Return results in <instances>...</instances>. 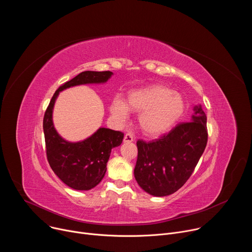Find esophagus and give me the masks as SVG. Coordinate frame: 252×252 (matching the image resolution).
<instances>
[{"mask_svg": "<svg viewBox=\"0 0 252 252\" xmlns=\"http://www.w3.org/2000/svg\"><path fill=\"white\" fill-rule=\"evenodd\" d=\"M133 141V136L130 133H126L125 137H124V142H131Z\"/></svg>", "mask_w": 252, "mask_h": 252, "instance_id": "1", "label": "esophagus"}]
</instances>
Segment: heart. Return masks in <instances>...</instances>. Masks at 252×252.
<instances>
[{"mask_svg": "<svg viewBox=\"0 0 252 252\" xmlns=\"http://www.w3.org/2000/svg\"><path fill=\"white\" fill-rule=\"evenodd\" d=\"M187 103L182 94L163 85H152L130 92L126 103L116 98L111 113L119 121L128 118V110L138 113V124L149 136H159L168 131L186 112Z\"/></svg>", "mask_w": 252, "mask_h": 252, "instance_id": "b5f03b06", "label": "heart"}]
</instances>
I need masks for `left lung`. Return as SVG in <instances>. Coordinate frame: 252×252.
<instances>
[{
    "label": "left lung",
    "instance_id": "left-lung-1",
    "mask_svg": "<svg viewBox=\"0 0 252 252\" xmlns=\"http://www.w3.org/2000/svg\"><path fill=\"white\" fill-rule=\"evenodd\" d=\"M191 122L178 124L159 138L136 141L134 177L138 186L154 196H166L190 177L207 143L206 115L194 106Z\"/></svg>",
    "mask_w": 252,
    "mask_h": 252
}]
</instances>
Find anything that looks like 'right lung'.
<instances>
[{"instance_id":"right-lung-1","label":"right lung","mask_w":252,"mask_h":252,"mask_svg":"<svg viewBox=\"0 0 252 252\" xmlns=\"http://www.w3.org/2000/svg\"><path fill=\"white\" fill-rule=\"evenodd\" d=\"M112 75L110 70L83 71L56 91L45 113L43 127L50 166L64 185L77 190H90L101 182L111 152L121 146L124 133L99 127L93 135L82 141H66L54 126V105L60 92L80 85L103 84Z\"/></svg>"}]
</instances>
